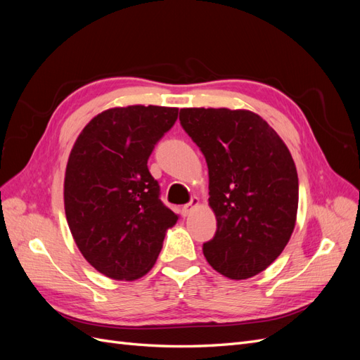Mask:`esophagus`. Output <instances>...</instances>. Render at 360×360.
Returning <instances> with one entry per match:
<instances>
[{"mask_svg":"<svg viewBox=\"0 0 360 360\" xmlns=\"http://www.w3.org/2000/svg\"><path fill=\"white\" fill-rule=\"evenodd\" d=\"M198 204H200V200L197 198V197H193L192 200H191V202L189 204H186V205H183L181 207V214L183 216H188V214H191L192 213V210L195 209V207H198Z\"/></svg>","mask_w":360,"mask_h":360,"instance_id":"1","label":"esophagus"}]
</instances>
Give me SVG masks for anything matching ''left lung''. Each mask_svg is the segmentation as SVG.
Listing matches in <instances>:
<instances>
[{"mask_svg":"<svg viewBox=\"0 0 360 360\" xmlns=\"http://www.w3.org/2000/svg\"><path fill=\"white\" fill-rule=\"evenodd\" d=\"M180 124L209 168L217 228L204 257L230 279L255 276L281 255L296 225L299 179L290 150L245 110L183 108Z\"/></svg>","mask_w":360,"mask_h":360,"instance_id":"obj_1","label":"left lung"}]
</instances>
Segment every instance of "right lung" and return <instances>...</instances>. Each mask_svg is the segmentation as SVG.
<instances>
[{
	"label": "right lung",
	"instance_id": "obj_1",
	"mask_svg": "<svg viewBox=\"0 0 360 360\" xmlns=\"http://www.w3.org/2000/svg\"><path fill=\"white\" fill-rule=\"evenodd\" d=\"M177 108H112L86 124L70 151L64 210L76 246L108 278L134 281L155 266L179 216L159 198L147 162Z\"/></svg>",
	"mask_w": 360,
	"mask_h": 360
}]
</instances>
